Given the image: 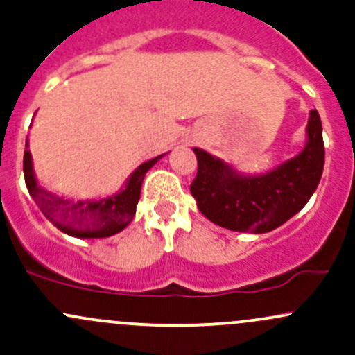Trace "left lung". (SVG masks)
Masks as SVG:
<instances>
[{
  "instance_id": "obj_1",
  "label": "left lung",
  "mask_w": 355,
  "mask_h": 355,
  "mask_svg": "<svg viewBox=\"0 0 355 355\" xmlns=\"http://www.w3.org/2000/svg\"><path fill=\"white\" fill-rule=\"evenodd\" d=\"M308 144L291 161L264 176H239L220 159L194 148L198 173L191 194L200 211L220 227L266 234L300 211L318 186L325 164L322 120L311 110Z\"/></svg>"
}]
</instances>
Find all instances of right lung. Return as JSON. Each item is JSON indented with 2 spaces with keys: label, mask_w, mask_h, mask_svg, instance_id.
<instances>
[{
  "label": "right lung",
  "mask_w": 355,
  "mask_h": 355,
  "mask_svg": "<svg viewBox=\"0 0 355 355\" xmlns=\"http://www.w3.org/2000/svg\"><path fill=\"white\" fill-rule=\"evenodd\" d=\"M28 147V142L26 146ZM154 157L152 161L144 162L128 179L127 186L121 193L100 201H85V203H71L62 198L54 196L37 186V179L32 171V157L25 150L24 155V174L28 193L39 205L45 216L64 234L79 239H103L112 237L123 230L132 222L135 215L137 203L140 200V188L146 178V173L161 159Z\"/></svg>",
  "instance_id": "add662e5"
}]
</instances>
